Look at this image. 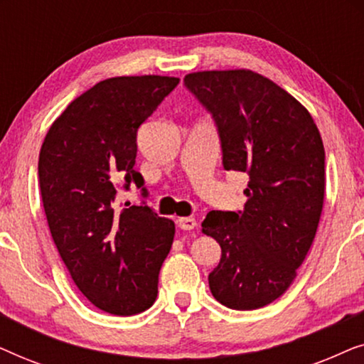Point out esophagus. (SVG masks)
Listing matches in <instances>:
<instances>
[{"mask_svg":"<svg viewBox=\"0 0 364 364\" xmlns=\"http://www.w3.org/2000/svg\"><path fill=\"white\" fill-rule=\"evenodd\" d=\"M177 225L182 228V230H193L197 227L196 218L192 217H178L177 218Z\"/></svg>","mask_w":364,"mask_h":364,"instance_id":"1","label":"esophagus"}]
</instances>
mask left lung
<instances>
[{
	"mask_svg": "<svg viewBox=\"0 0 364 364\" xmlns=\"http://www.w3.org/2000/svg\"><path fill=\"white\" fill-rule=\"evenodd\" d=\"M183 81L215 119L225 171L248 176L243 212L212 210L202 222L222 248L208 287L222 305L257 310L288 290L315 240L325 200L320 131L301 102L252 69Z\"/></svg>",
	"mask_w": 364,
	"mask_h": 364,
	"instance_id": "1",
	"label": "left lung"
}]
</instances>
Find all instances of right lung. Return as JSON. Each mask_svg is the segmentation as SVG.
I'll list each match as a JSON object with an SVG mask.
<instances>
[{
	"mask_svg": "<svg viewBox=\"0 0 364 364\" xmlns=\"http://www.w3.org/2000/svg\"><path fill=\"white\" fill-rule=\"evenodd\" d=\"M181 79L119 76L77 96L53 122L38 176L53 242L79 291L129 316L152 306L176 223L147 205L114 207L119 178L137 187V129Z\"/></svg>",
	"mask_w": 364,
	"mask_h": 364,
	"instance_id": "add662e5",
	"label": "right lung"
}]
</instances>
